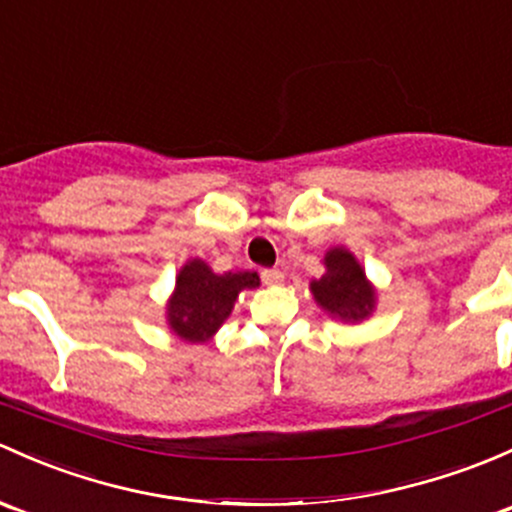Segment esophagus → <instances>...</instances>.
<instances>
[{
    "mask_svg": "<svg viewBox=\"0 0 512 512\" xmlns=\"http://www.w3.org/2000/svg\"><path fill=\"white\" fill-rule=\"evenodd\" d=\"M262 282L267 287H277V284L284 282V272L282 270H262Z\"/></svg>",
    "mask_w": 512,
    "mask_h": 512,
    "instance_id": "34e87169",
    "label": "esophagus"
}]
</instances>
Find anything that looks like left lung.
Instances as JSON below:
<instances>
[{"instance_id": "obj_1", "label": "left lung", "mask_w": 512, "mask_h": 512, "mask_svg": "<svg viewBox=\"0 0 512 512\" xmlns=\"http://www.w3.org/2000/svg\"><path fill=\"white\" fill-rule=\"evenodd\" d=\"M311 292L326 311L346 321L365 319L375 304V292L370 289L365 272L343 247L328 252L326 274L311 282Z\"/></svg>"}]
</instances>
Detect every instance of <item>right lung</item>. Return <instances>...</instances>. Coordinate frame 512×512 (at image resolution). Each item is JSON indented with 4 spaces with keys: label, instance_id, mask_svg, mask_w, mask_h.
Here are the masks:
<instances>
[{
    "label": "right lung",
    "instance_id": "right-lung-1",
    "mask_svg": "<svg viewBox=\"0 0 512 512\" xmlns=\"http://www.w3.org/2000/svg\"><path fill=\"white\" fill-rule=\"evenodd\" d=\"M260 284L255 272L215 274L206 262L191 260L176 277L169 304V326L184 341H208L233 311L242 289Z\"/></svg>",
    "mask_w": 512,
    "mask_h": 512
}]
</instances>
